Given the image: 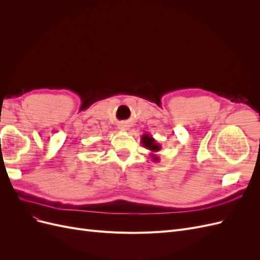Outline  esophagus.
<instances>
[{"mask_svg":"<svg viewBox=\"0 0 260 260\" xmlns=\"http://www.w3.org/2000/svg\"><path fill=\"white\" fill-rule=\"evenodd\" d=\"M120 129H121V130H125V125H124V124H121V125H120Z\"/></svg>","mask_w":260,"mask_h":260,"instance_id":"1","label":"esophagus"}]
</instances>
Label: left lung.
Instances as JSON below:
<instances>
[{"mask_svg":"<svg viewBox=\"0 0 260 260\" xmlns=\"http://www.w3.org/2000/svg\"><path fill=\"white\" fill-rule=\"evenodd\" d=\"M141 143H142V145L144 147H146L147 149H149V151L152 152V154H149V155H151L152 159L154 161H159V157L153 153H157L158 151H160L161 145L157 143L156 140L152 136L147 135V133H144V135L141 137Z\"/></svg>","mask_w":260,"mask_h":260,"instance_id":"8db88e82","label":"left lung"}]
</instances>
